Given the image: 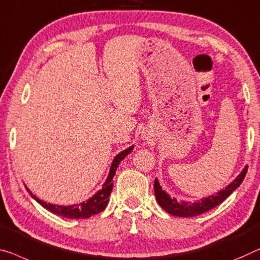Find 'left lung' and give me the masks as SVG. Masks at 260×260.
<instances>
[{
	"mask_svg": "<svg viewBox=\"0 0 260 260\" xmlns=\"http://www.w3.org/2000/svg\"><path fill=\"white\" fill-rule=\"evenodd\" d=\"M246 172H247V166L242 171V173L239 174L229 186L225 187V189H222L221 191H218L217 194L210 195V197H208L207 199H203L201 201H198V202H193V203L185 202V201L178 202L175 199H171L170 195L161 189V187L159 185L157 179L154 180V194L161 208L164 210H166L169 214L174 215V216H180V217L198 216V215H201L203 213H206V211L215 208V207L218 206L219 203L224 201V200L229 197V195L233 193L237 187H239L242 181L244 180Z\"/></svg>",
	"mask_w": 260,
	"mask_h": 260,
	"instance_id": "left-lung-1",
	"label": "left lung"
}]
</instances>
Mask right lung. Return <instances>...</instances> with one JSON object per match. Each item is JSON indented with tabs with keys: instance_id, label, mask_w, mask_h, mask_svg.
I'll list each match as a JSON object with an SVG mask.
<instances>
[{
	"instance_id": "right-lung-1",
	"label": "right lung",
	"mask_w": 260,
	"mask_h": 260,
	"mask_svg": "<svg viewBox=\"0 0 260 260\" xmlns=\"http://www.w3.org/2000/svg\"><path fill=\"white\" fill-rule=\"evenodd\" d=\"M133 149L134 146H131L129 149L122 151L121 153H118L116 157H115L113 164H111L109 175H108L102 189L99 190L93 198L87 200L86 202L79 203V205H73V206H55V205H51V203L44 202L42 200H39L38 198H36L35 195L30 193L31 197H32L36 201L39 203V205H42L44 208H46L47 210L55 215H59V216L67 217V218H77V219L88 218L90 216H94V215H96L99 213H101L102 210H105V208L108 205V201H109V199L108 198H109L111 189H113V182L111 181H113L114 175L116 173L118 164L121 162L122 159H124L126 155L133 151Z\"/></svg>"
}]
</instances>
